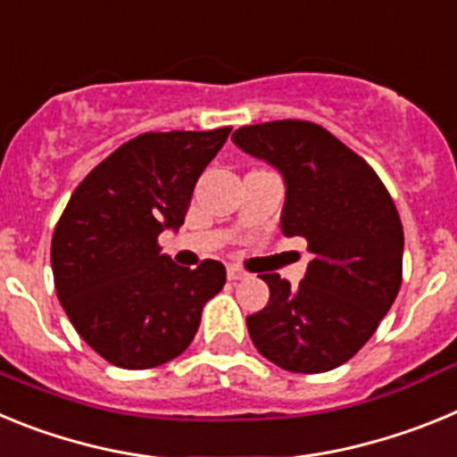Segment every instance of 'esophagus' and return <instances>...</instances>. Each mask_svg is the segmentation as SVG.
I'll use <instances>...</instances> for the list:
<instances>
[{
  "label": "esophagus",
  "instance_id": "esophagus-1",
  "mask_svg": "<svg viewBox=\"0 0 457 457\" xmlns=\"http://www.w3.org/2000/svg\"><path fill=\"white\" fill-rule=\"evenodd\" d=\"M226 274H228V278H231V281H240V278L249 277V274L245 272L242 268H237V265H228V268H226Z\"/></svg>",
  "mask_w": 457,
  "mask_h": 457
}]
</instances>
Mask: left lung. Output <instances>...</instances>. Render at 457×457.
I'll use <instances>...</instances> for the list:
<instances>
[{
  "mask_svg": "<svg viewBox=\"0 0 457 457\" xmlns=\"http://www.w3.org/2000/svg\"><path fill=\"white\" fill-rule=\"evenodd\" d=\"M231 139L284 176L281 231L304 237L313 253L297 288L261 274L270 302L247 316L249 337L290 373L337 369L364 348L401 290L398 210L369 162L322 125L270 120Z\"/></svg>",
  "mask_w": 457,
  "mask_h": 457,
  "instance_id": "8db88e82",
  "label": "left lung"
}]
</instances>
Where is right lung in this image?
Returning a JSON list of instances; mask_svg holds the SVG:
<instances>
[{
  "label": "right lung",
  "mask_w": 457,
  "mask_h": 457,
  "mask_svg": "<svg viewBox=\"0 0 457 457\" xmlns=\"http://www.w3.org/2000/svg\"><path fill=\"white\" fill-rule=\"evenodd\" d=\"M231 128L146 132L78 185L52 236L56 297L109 364L155 369L187 350L226 284L220 261L180 268L157 237L185 221L194 185Z\"/></svg>",
  "instance_id": "1"
}]
</instances>
